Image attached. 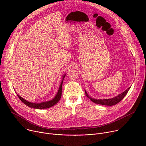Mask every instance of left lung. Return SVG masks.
Wrapping results in <instances>:
<instances>
[{"label": "left lung", "instance_id": "obj_1", "mask_svg": "<svg viewBox=\"0 0 146 146\" xmlns=\"http://www.w3.org/2000/svg\"><path fill=\"white\" fill-rule=\"evenodd\" d=\"M130 88H131V87H129L123 92L119 94L117 96H115L111 99H95L92 98L90 96H89L86 90H85V93H86V96L91 101H92L95 103L99 104V105H106V106H113V105H116L117 103H119L125 96V95L127 94V93Z\"/></svg>", "mask_w": 146, "mask_h": 146}]
</instances>
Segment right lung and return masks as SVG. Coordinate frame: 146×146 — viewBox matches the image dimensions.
I'll list each match as a JSON object with an SVG mask.
<instances>
[{
	"label": "right lung",
	"instance_id": "1",
	"mask_svg": "<svg viewBox=\"0 0 146 146\" xmlns=\"http://www.w3.org/2000/svg\"><path fill=\"white\" fill-rule=\"evenodd\" d=\"M65 75H66V74H65L64 75L63 78H62V81H61V83H60V84L59 86L58 91L56 96H55V98H54L51 100L36 103H32V102H28V101L26 100L25 99H23L22 97H21L18 95H17V96L19 98V99L21 100V102H23L25 104V105H26L27 106H28L29 108H33V109H47V108H51V107L54 106L55 105H56V104L59 102V100H60V99L61 98L62 83H63V81H64V77H65Z\"/></svg>",
	"mask_w": 146,
	"mask_h": 146
}]
</instances>
